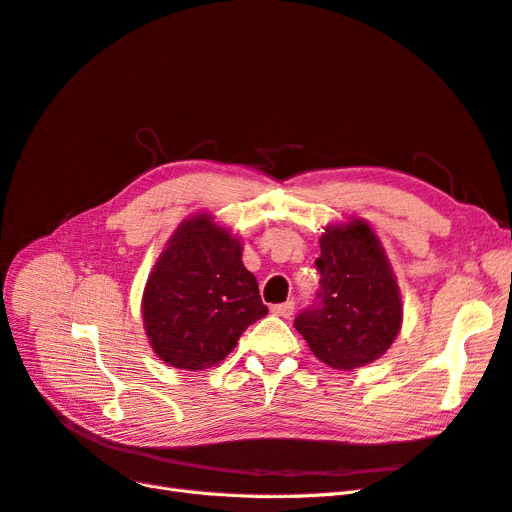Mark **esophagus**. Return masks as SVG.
Instances as JSON below:
<instances>
[{"mask_svg": "<svg viewBox=\"0 0 512 512\" xmlns=\"http://www.w3.org/2000/svg\"><path fill=\"white\" fill-rule=\"evenodd\" d=\"M271 312L275 316H282V318H290L294 314V303L292 301H286V303H280V305H273Z\"/></svg>", "mask_w": 512, "mask_h": 512, "instance_id": "34e87169", "label": "esophagus"}]
</instances>
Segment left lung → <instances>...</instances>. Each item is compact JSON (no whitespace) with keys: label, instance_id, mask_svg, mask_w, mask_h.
Instances as JSON below:
<instances>
[{"label":"left lung","instance_id":"1","mask_svg":"<svg viewBox=\"0 0 512 512\" xmlns=\"http://www.w3.org/2000/svg\"><path fill=\"white\" fill-rule=\"evenodd\" d=\"M316 303L294 318L316 359L356 369L391 348L404 307L391 262L365 220L331 224L320 237Z\"/></svg>","mask_w":512,"mask_h":512}]
</instances>
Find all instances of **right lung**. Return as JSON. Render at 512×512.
Instances as JSON below:
<instances>
[{
	"instance_id": "1",
	"label": "right lung",
	"mask_w": 512,
	"mask_h": 512,
	"mask_svg": "<svg viewBox=\"0 0 512 512\" xmlns=\"http://www.w3.org/2000/svg\"><path fill=\"white\" fill-rule=\"evenodd\" d=\"M241 254V241L211 213L192 215L168 239L143 292L145 333L166 365L185 371L218 365L243 331L267 316Z\"/></svg>"
}]
</instances>
